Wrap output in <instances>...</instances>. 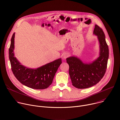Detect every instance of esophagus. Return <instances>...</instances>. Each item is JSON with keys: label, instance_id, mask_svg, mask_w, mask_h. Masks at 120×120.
<instances>
[{"label": "esophagus", "instance_id": "obj_1", "mask_svg": "<svg viewBox=\"0 0 120 120\" xmlns=\"http://www.w3.org/2000/svg\"><path fill=\"white\" fill-rule=\"evenodd\" d=\"M68 56V54H67V53H64L63 55V58H66Z\"/></svg>", "mask_w": 120, "mask_h": 120}]
</instances>
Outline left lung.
Here are the masks:
<instances>
[{"mask_svg":"<svg viewBox=\"0 0 120 120\" xmlns=\"http://www.w3.org/2000/svg\"><path fill=\"white\" fill-rule=\"evenodd\" d=\"M94 34L97 36L100 44L99 57L90 64H84L78 58L71 56L66 58L69 64V74L74 86L78 89L92 87L104 77L107 68L109 48L104 31L95 25Z\"/></svg>","mask_w":120,"mask_h":120,"instance_id":"8db88e82","label":"left lung"}]
</instances>
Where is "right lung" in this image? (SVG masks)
Masks as SVG:
<instances>
[{"label": "right lung", "mask_w": 120, "mask_h": 120, "mask_svg": "<svg viewBox=\"0 0 120 120\" xmlns=\"http://www.w3.org/2000/svg\"><path fill=\"white\" fill-rule=\"evenodd\" d=\"M15 33L9 48L11 70L15 78L25 86L34 89H44L52 84L54 77L62 63L61 58L48 63L37 69H30L21 64L14 53Z\"/></svg>", "instance_id": "1"}]
</instances>
